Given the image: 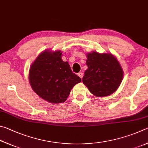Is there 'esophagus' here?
<instances>
[{"instance_id":"1","label":"esophagus","mask_w":148,"mask_h":148,"mask_svg":"<svg viewBox=\"0 0 148 148\" xmlns=\"http://www.w3.org/2000/svg\"><path fill=\"white\" fill-rule=\"evenodd\" d=\"M78 76L80 77V78L82 79V77H83V73H81V72H80L78 73Z\"/></svg>"}]
</instances>
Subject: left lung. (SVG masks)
<instances>
[{
	"label": "left lung",
	"mask_w": 148,
	"mask_h": 148,
	"mask_svg": "<svg viewBox=\"0 0 148 148\" xmlns=\"http://www.w3.org/2000/svg\"><path fill=\"white\" fill-rule=\"evenodd\" d=\"M88 69L82 78L89 91L97 97L114 92L123 79V72L118 60L111 54L92 52L87 54Z\"/></svg>",
	"instance_id": "1"
}]
</instances>
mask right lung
Instances as JSON below:
<instances>
[{"label": "right lung", "mask_w": 148, "mask_h": 148, "mask_svg": "<svg viewBox=\"0 0 148 148\" xmlns=\"http://www.w3.org/2000/svg\"><path fill=\"white\" fill-rule=\"evenodd\" d=\"M31 87L39 96L52 103L64 102L72 88L81 82L67 62L62 60L60 51L41 53L29 71Z\"/></svg>", "instance_id": "right-lung-1"}]
</instances>
